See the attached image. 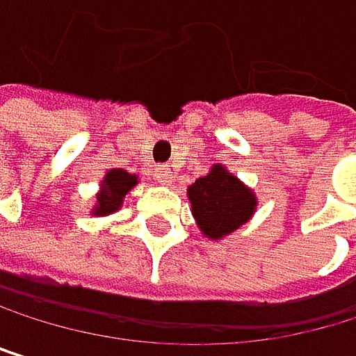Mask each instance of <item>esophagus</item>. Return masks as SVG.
I'll return each instance as SVG.
<instances>
[{
	"label": "esophagus",
	"instance_id": "obj_1",
	"mask_svg": "<svg viewBox=\"0 0 356 356\" xmlns=\"http://www.w3.org/2000/svg\"><path fill=\"white\" fill-rule=\"evenodd\" d=\"M156 179H158L162 186H168V184L172 181V175L168 172V168H164V166H158V168H156Z\"/></svg>",
	"mask_w": 356,
	"mask_h": 356
}]
</instances>
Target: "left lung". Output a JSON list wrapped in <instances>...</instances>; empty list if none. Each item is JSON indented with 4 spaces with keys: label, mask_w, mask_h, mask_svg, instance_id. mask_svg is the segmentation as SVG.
I'll return each mask as SVG.
<instances>
[{
    "label": "left lung",
    "mask_w": 356,
    "mask_h": 356,
    "mask_svg": "<svg viewBox=\"0 0 356 356\" xmlns=\"http://www.w3.org/2000/svg\"><path fill=\"white\" fill-rule=\"evenodd\" d=\"M192 213L198 228L211 239H220L245 224L256 207L254 194L222 166L198 177L188 188Z\"/></svg>",
    "instance_id": "8db88e82"
}]
</instances>
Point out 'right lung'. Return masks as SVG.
Returning a JSON list of instances; mask_svg holds the SVG:
<instances>
[{
  "label": "right lung",
  "instance_id": "obj_1",
  "mask_svg": "<svg viewBox=\"0 0 356 356\" xmlns=\"http://www.w3.org/2000/svg\"><path fill=\"white\" fill-rule=\"evenodd\" d=\"M102 194L98 196V204H95L93 213L95 216H108L121 207V198H124L134 186H136V175H130L126 170H111L104 177Z\"/></svg>",
  "mask_w": 356,
  "mask_h": 356
}]
</instances>
